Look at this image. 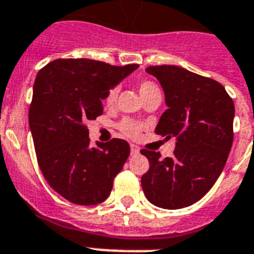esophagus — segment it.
<instances>
[{"label":"esophagus","mask_w":254,"mask_h":254,"mask_svg":"<svg viewBox=\"0 0 254 254\" xmlns=\"http://www.w3.org/2000/svg\"><path fill=\"white\" fill-rule=\"evenodd\" d=\"M130 154L138 155L139 154V147L135 144H130Z\"/></svg>","instance_id":"esophagus-1"}]
</instances>
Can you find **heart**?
Returning <instances> with one entry per match:
<instances>
[{
	"instance_id": "heart-1",
	"label": "heart",
	"mask_w": 254,
	"mask_h": 254,
	"mask_svg": "<svg viewBox=\"0 0 254 254\" xmlns=\"http://www.w3.org/2000/svg\"><path fill=\"white\" fill-rule=\"evenodd\" d=\"M138 91L140 93L141 99L145 100L147 97H149L153 93L158 92L159 88L157 87V84L153 81L149 79H140L138 82ZM118 87H111L110 90L107 91L106 95L104 97V104L107 107L113 106L116 101V97H118ZM118 129L124 134L127 138L135 139L140 135L141 131V125L139 123H136L135 120H131V119H123L122 122L118 124Z\"/></svg>"
}]
</instances>
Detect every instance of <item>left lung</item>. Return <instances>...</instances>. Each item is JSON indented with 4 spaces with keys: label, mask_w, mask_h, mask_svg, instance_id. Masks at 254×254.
<instances>
[{
    "label": "left lung",
    "mask_w": 254,
    "mask_h": 254,
    "mask_svg": "<svg viewBox=\"0 0 254 254\" xmlns=\"http://www.w3.org/2000/svg\"><path fill=\"white\" fill-rule=\"evenodd\" d=\"M148 73L161 82L168 106L155 134L177 138L173 155L141 149L149 170L141 176L144 195L163 209L195 204L214 186L233 144L234 102L215 79L177 65H150Z\"/></svg>",
    "instance_id": "obj_1"
}]
</instances>
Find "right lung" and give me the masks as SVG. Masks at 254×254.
<instances>
[{
	"label": "right lung",
	"instance_id": "1",
	"mask_svg": "<svg viewBox=\"0 0 254 254\" xmlns=\"http://www.w3.org/2000/svg\"><path fill=\"white\" fill-rule=\"evenodd\" d=\"M138 64L93 59H56L39 70L29 109L39 168L49 186L77 205L106 200L127 162V140L91 147L87 123L102 115V100Z\"/></svg>",
	"mask_w": 254,
	"mask_h": 254
}]
</instances>
